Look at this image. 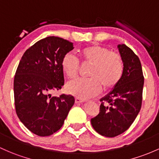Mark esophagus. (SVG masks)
I'll use <instances>...</instances> for the list:
<instances>
[{
  "mask_svg": "<svg viewBox=\"0 0 159 159\" xmlns=\"http://www.w3.org/2000/svg\"><path fill=\"white\" fill-rule=\"evenodd\" d=\"M85 102V99L78 98V97L75 98V102H76V103H81V102Z\"/></svg>",
  "mask_w": 159,
  "mask_h": 159,
  "instance_id": "1",
  "label": "esophagus"
}]
</instances>
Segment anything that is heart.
Segmentation results:
<instances>
[{
	"label": "heart",
	"instance_id": "obj_1",
	"mask_svg": "<svg viewBox=\"0 0 159 159\" xmlns=\"http://www.w3.org/2000/svg\"><path fill=\"white\" fill-rule=\"evenodd\" d=\"M83 63L92 64L88 79H76L66 85V91L80 98H87L99 92L101 85L104 89H110L119 83L124 73V63L120 55L108 48L93 45L78 50ZM61 66L64 74L70 79L77 76L80 61L71 53L63 57Z\"/></svg>",
	"mask_w": 159,
	"mask_h": 159
}]
</instances>
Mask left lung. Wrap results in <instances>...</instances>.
Returning a JSON list of instances; mask_svg holds the SVG:
<instances>
[{
  "label": "left lung",
  "instance_id": "8db88e82",
  "mask_svg": "<svg viewBox=\"0 0 159 159\" xmlns=\"http://www.w3.org/2000/svg\"><path fill=\"white\" fill-rule=\"evenodd\" d=\"M124 73L112 91L102 98L99 113L91 119L93 127L106 137H115L129 129L139 114L144 76L140 61L126 45H119Z\"/></svg>",
  "mask_w": 159,
  "mask_h": 159
}]
</instances>
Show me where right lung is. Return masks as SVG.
Listing matches in <instances>:
<instances>
[{"label":"right lung","instance_id":"add662e5","mask_svg":"<svg viewBox=\"0 0 159 159\" xmlns=\"http://www.w3.org/2000/svg\"><path fill=\"white\" fill-rule=\"evenodd\" d=\"M73 49L72 42L49 36L29 48L20 60L13 82L16 113L25 127L39 136L61 129L74 104V97L51 93L64 84L63 57Z\"/></svg>","mask_w":159,"mask_h":159}]
</instances>
